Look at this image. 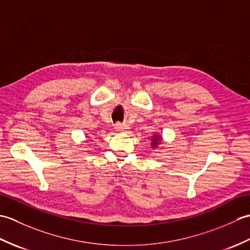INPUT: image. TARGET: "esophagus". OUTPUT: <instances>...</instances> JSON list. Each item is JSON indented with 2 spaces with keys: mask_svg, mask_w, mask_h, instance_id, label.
I'll return each mask as SVG.
<instances>
[{
  "mask_svg": "<svg viewBox=\"0 0 250 250\" xmlns=\"http://www.w3.org/2000/svg\"><path fill=\"white\" fill-rule=\"evenodd\" d=\"M115 130H116V132H118V133H125V132H126V130H128V126H126L125 125L117 124L115 125Z\"/></svg>",
  "mask_w": 250,
  "mask_h": 250,
  "instance_id": "obj_1",
  "label": "esophagus"
}]
</instances>
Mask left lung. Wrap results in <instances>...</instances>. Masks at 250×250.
Masks as SVG:
<instances>
[{
	"mask_svg": "<svg viewBox=\"0 0 250 250\" xmlns=\"http://www.w3.org/2000/svg\"><path fill=\"white\" fill-rule=\"evenodd\" d=\"M162 141V136L159 135V134H155L152 136V142H151V146L153 148H156L159 144H160Z\"/></svg>",
	"mask_w": 250,
	"mask_h": 250,
	"instance_id": "8db88e82",
	"label": "left lung"
}]
</instances>
